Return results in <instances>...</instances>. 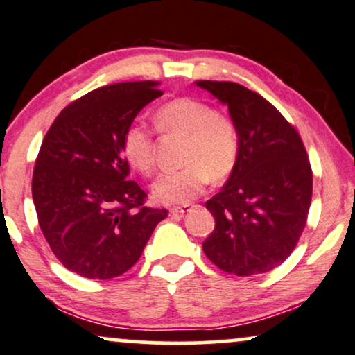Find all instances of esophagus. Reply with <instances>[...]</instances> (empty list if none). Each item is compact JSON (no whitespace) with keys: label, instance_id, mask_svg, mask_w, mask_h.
I'll use <instances>...</instances> for the list:
<instances>
[{"label":"esophagus","instance_id":"obj_1","mask_svg":"<svg viewBox=\"0 0 355 355\" xmlns=\"http://www.w3.org/2000/svg\"><path fill=\"white\" fill-rule=\"evenodd\" d=\"M191 205H183V207H172L170 208V215H183L190 210Z\"/></svg>","mask_w":355,"mask_h":355}]
</instances>
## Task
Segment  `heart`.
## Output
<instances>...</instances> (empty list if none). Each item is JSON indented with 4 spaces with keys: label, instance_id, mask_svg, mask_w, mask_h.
<instances>
[{
    "label": "heart",
    "instance_id": "1",
    "mask_svg": "<svg viewBox=\"0 0 355 355\" xmlns=\"http://www.w3.org/2000/svg\"><path fill=\"white\" fill-rule=\"evenodd\" d=\"M155 129L164 135L183 137L182 168L168 172L153 183L152 195L159 203H187L202 193L208 178L220 180L232 173L240 155V132L228 115L210 104L182 97L162 104L153 112ZM122 153L132 168L152 175L157 168L153 134L142 123H130L121 140Z\"/></svg>",
    "mask_w": 355,
    "mask_h": 355
}]
</instances>
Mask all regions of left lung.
<instances>
[{
    "instance_id": "obj_1",
    "label": "left lung",
    "mask_w": 355,
    "mask_h": 355,
    "mask_svg": "<svg viewBox=\"0 0 355 355\" xmlns=\"http://www.w3.org/2000/svg\"><path fill=\"white\" fill-rule=\"evenodd\" d=\"M225 105L240 132V155L208 200L215 230L203 251L221 271L268 272L288 259L307 221L313 170L300 134L275 105L245 85L196 80Z\"/></svg>"
}]
</instances>
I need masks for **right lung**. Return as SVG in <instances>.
Segmentation results:
<instances>
[{"label": "right lung", "mask_w": 355, "mask_h": 355, "mask_svg": "<svg viewBox=\"0 0 355 355\" xmlns=\"http://www.w3.org/2000/svg\"><path fill=\"white\" fill-rule=\"evenodd\" d=\"M159 83L104 85L67 105L42 140L33 172V202L46 241L64 268L110 279L139 261L166 210L145 207L147 193L129 180L123 130Z\"/></svg>", "instance_id": "1"}]
</instances>
